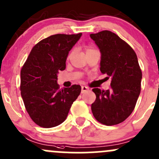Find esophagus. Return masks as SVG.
Listing matches in <instances>:
<instances>
[{"label":"esophagus","mask_w":159,"mask_h":159,"mask_svg":"<svg viewBox=\"0 0 159 159\" xmlns=\"http://www.w3.org/2000/svg\"><path fill=\"white\" fill-rule=\"evenodd\" d=\"M88 90H89V88H88V87L82 86V87H81V93H84V92L88 91Z\"/></svg>","instance_id":"1"}]
</instances>
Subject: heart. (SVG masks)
I'll return each instance as SVG.
<instances>
[{
    "label": "heart",
    "mask_w": 159,
    "mask_h": 159,
    "mask_svg": "<svg viewBox=\"0 0 159 159\" xmlns=\"http://www.w3.org/2000/svg\"><path fill=\"white\" fill-rule=\"evenodd\" d=\"M94 49L93 48H91V47H87L86 48H85V50H86V53H88V52H90V51H92V50H93ZM73 53V51H71L70 53H69V57H70L71 55H72Z\"/></svg>",
    "instance_id": "1"
}]
</instances>
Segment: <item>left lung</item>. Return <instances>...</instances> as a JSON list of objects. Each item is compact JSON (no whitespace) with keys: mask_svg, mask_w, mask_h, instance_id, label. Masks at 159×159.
<instances>
[{"mask_svg":"<svg viewBox=\"0 0 159 159\" xmlns=\"http://www.w3.org/2000/svg\"><path fill=\"white\" fill-rule=\"evenodd\" d=\"M101 53L100 71L111 78L107 90L93 88L94 118L105 125L121 123L134 111L141 90L142 71L131 47L110 31L90 34Z\"/></svg>","mask_w":159,"mask_h":159,"instance_id":"left-lung-1","label":"left lung"}]
</instances>
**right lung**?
Segmentation results:
<instances>
[{
    "instance_id": "obj_1",
    "label": "right lung",
    "mask_w": 159,
    "mask_h": 159,
    "mask_svg": "<svg viewBox=\"0 0 159 159\" xmlns=\"http://www.w3.org/2000/svg\"><path fill=\"white\" fill-rule=\"evenodd\" d=\"M81 34H57L41 40L21 69V96L29 116L40 127L50 128L62 124L81 93L78 84L60 90L57 74L66 69L69 52Z\"/></svg>"
}]
</instances>
